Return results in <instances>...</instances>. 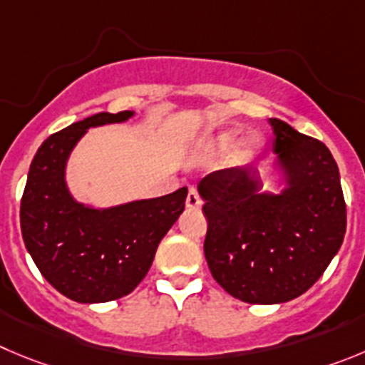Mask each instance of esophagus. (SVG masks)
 Segmentation results:
<instances>
[{"instance_id": "obj_1", "label": "esophagus", "mask_w": 365, "mask_h": 365, "mask_svg": "<svg viewBox=\"0 0 365 365\" xmlns=\"http://www.w3.org/2000/svg\"><path fill=\"white\" fill-rule=\"evenodd\" d=\"M185 205H187V209H194V210L202 207V198H200L198 190L194 189V187H189V194H187Z\"/></svg>"}]
</instances>
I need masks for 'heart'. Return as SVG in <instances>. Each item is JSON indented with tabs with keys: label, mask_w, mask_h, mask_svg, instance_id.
I'll use <instances>...</instances> for the list:
<instances>
[{
	"label": "heart",
	"mask_w": 365,
	"mask_h": 365,
	"mask_svg": "<svg viewBox=\"0 0 365 365\" xmlns=\"http://www.w3.org/2000/svg\"><path fill=\"white\" fill-rule=\"evenodd\" d=\"M237 136H240V131H237V129H230V131L221 133V135H217L216 138L210 142V148L216 149V151H230V149L236 145ZM259 148H261L259 138H257V136H250V138L243 144V148L240 149L237 156H240V160H247L250 158V156H254Z\"/></svg>",
	"instance_id": "1"
}]
</instances>
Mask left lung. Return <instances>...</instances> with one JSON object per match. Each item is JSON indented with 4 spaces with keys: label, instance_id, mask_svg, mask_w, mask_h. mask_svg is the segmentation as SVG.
Returning a JSON list of instances; mask_svg holds the SVG:
<instances>
[{
    "label": "left lung",
    "instance_id": "obj_1",
    "mask_svg": "<svg viewBox=\"0 0 365 365\" xmlns=\"http://www.w3.org/2000/svg\"><path fill=\"white\" fill-rule=\"evenodd\" d=\"M275 155L263 190L254 165L205 176L207 236L212 277L250 304H281L309 290L346 234V203L335 158L322 142L270 118Z\"/></svg>",
    "mask_w": 365,
    "mask_h": 365
}]
</instances>
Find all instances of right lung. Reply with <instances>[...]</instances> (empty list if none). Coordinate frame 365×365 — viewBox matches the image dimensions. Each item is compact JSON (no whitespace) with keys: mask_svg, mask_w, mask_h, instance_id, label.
Masks as SVG:
<instances>
[{"mask_svg":"<svg viewBox=\"0 0 365 365\" xmlns=\"http://www.w3.org/2000/svg\"><path fill=\"white\" fill-rule=\"evenodd\" d=\"M131 117L135 111L75 122L48 136L30 163L21 200L23 241L43 277L75 302L95 304L131 294L185 209L187 187L113 207L88 205L68 189V160L88 129Z\"/></svg>","mask_w":365,"mask_h":365,"instance_id":"add662e5","label":"right lung"}]
</instances>
